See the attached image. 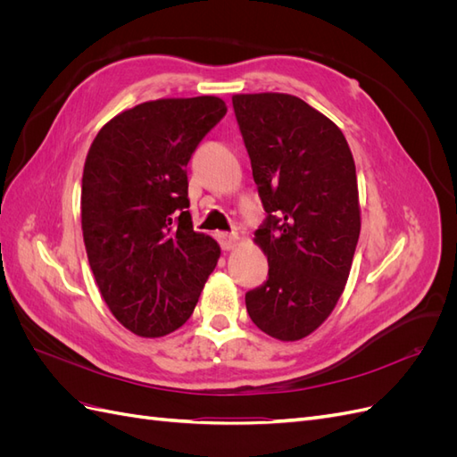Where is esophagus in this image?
<instances>
[{"label":"esophagus","instance_id":"34e87169","mask_svg":"<svg viewBox=\"0 0 457 457\" xmlns=\"http://www.w3.org/2000/svg\"><path fill=\"white\" fill-rule=\"evenodd\" d=\"M217 240H219L220 247H223L225 252H228V250H232L234 245H237L238 234H237V232H219V234H217Z\"/></svg>","mask_w":457,"mask_h":457}]
</instances>
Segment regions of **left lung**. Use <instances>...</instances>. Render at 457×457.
<instances>
[{
	"instance_id": "left-lung-1",
	"label": "left lung",
	"mask_w": 457,
	"mask_h": 457,
	"mask_svg": "<svg viewBox=\"0 0 457 457\" xmlns=\"http://www.w3.org/2000/svg\"><path fill=\"white\" fill-rule=\"evenodd\" d=\"M267 212L255 232L267 282L245 294L253 324L280 341L307 337L334 311L361 234L356 168L334 121L299 96H232Z\"/></svg>"
}]
</instances>
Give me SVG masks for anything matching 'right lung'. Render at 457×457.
Wrapping results in <instances>:
<instances>
[{"instance_id": "right-lung-1", "label": "right lung", "mask_w": 457, "mask_h": 457, "mask_svg": "<svg viewBox=\"0 0 457 457\" xmlns=\"http://www.w3.org/2000/svg\"><path fill=\"white\" fill-rule=\"evenodd\" d=\"M227 114L223 99L141 103L96 133L81 179V230L108 309L133 334L181 328L217 265L219 244L195 232L187 163Z\"/></svg>"}]
</instances>
